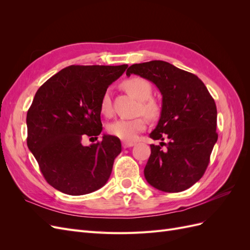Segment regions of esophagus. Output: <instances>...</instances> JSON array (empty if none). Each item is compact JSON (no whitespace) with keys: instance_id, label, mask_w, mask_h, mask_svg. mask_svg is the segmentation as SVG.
Listing matches in <instances>:
<instances>
[{"instance_id":"esophagus-1","label":"esophagus","mask_w":250,"mask_h":250,"mask_svg":"<svg viewBox=\"0 0 250 250\" xmlns=\"http://www.w3.org/2000/svg\"><path fill=\"white\" fill-rule=\"evenodd\" d=\"M134 145H135V143H133V142H123L122 143L123 148H129V147H132Z\"/></svg>"}]
</instances>
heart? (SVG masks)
Segmentation results:
<instances>
[{"mask_svg": "<svg viewBox=\"0 0 250 250\" xmlns=\"http://www.w3.org/2000/svg\"><path fill=\"white\" fill-rule=\"evenodd\" d=\"M123 88L128 94L140 100L139 111L145 113L149 118H155L160 112V106L157 102L151 98L152 86L150 82L142 77H131L122 83ZM100 109L104 115H110L112 111L111 100L108 92H105L100 100ZM147 126V119L145 116H139L133 119H119L108 125L109 133L123 141H134L138 134L145 129Z\"/></svg>", "mask_w": 250, "mask_h": 250, "instance_id": "obj_1", "label": "heart"}]
</instances>
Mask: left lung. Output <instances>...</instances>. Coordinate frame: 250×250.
Masks as SVG:
<instances>
[{
    "label": "left lung",
    "instance_id": "obj_1",
    "mask_svg": "<svg viewBox=\"0 0 250 250\" xmlns=\"http://www.w3.org/2000/svg\"><path fill=\"white\" fill-rule=\"evenodd\" d=\"M130 74L153 82L163 95L161 118L150 138L167 143L150 145L145 178L163 192L185 191L203 176L218 140L213 97L196 75L163 60L132 64L126 72Z\"/></svg>",
    "mask_w": 250,
    "mask_h": 250
}]
</instances>
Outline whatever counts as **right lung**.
Wrapping results in <instances>:
<instances>
[{
	"mask_svg": "<svg viewBox=\"0 0 250 250\" xmlns=\"http://www.w3.org/2000/svg\"><path fill=\"white\" fill-rule=\"evenodd\" d=\"M122 65H70L37 90L27 112V145L47 183L69 195H84L108 180L121 142L102 131L100 100L127 69Z\"/></svg>",
	"mask_w": 250,
	"mask_h": 250,
	"instance_id": "obj_1",
	"label": "right lung"
}]
</instances>
